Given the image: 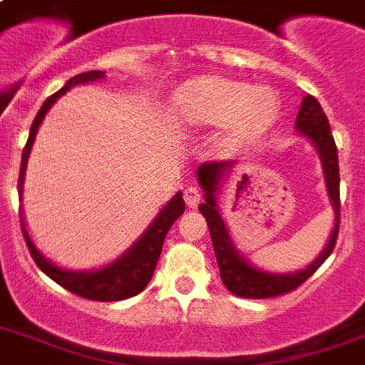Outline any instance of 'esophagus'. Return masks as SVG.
Masks as SVG:
<instances>
[{
  "label": "esophagus",
  "mask_w": 365,
  "mask_h": 365,
  "mask_svg": "<svg viewBox=\"0 0 365 365\" xmlns=\"http://www.w3.org/2000/svg\"><path fill=\"white\" fill-rule=\"evenodd\" d=\"M183 199H185V205L189 208H195L200 202V191L195 185H187V187L183 189Z\"/></svg>",
  "instance_id": "34e87169"
}]
</instances>
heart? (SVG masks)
Segmentation results:
<instances>
[{"label":"heart","mask_w":365,"mask_h":365,"mask_svg":"<svg viewBox=\"0 0 365 365\" xmlns=\"http://www.w3.org/2000/svg\"><path fill=\"white\" fill-rule=\"evenodd\" d=\"M172 119L183 128L225 126V148H246L271 130L280 115L278 94L269 87L217 76L189 79L172 96Z\"/></svg>","instance_id":"1"}]
</instances>
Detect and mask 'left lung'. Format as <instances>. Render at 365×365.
Wrapping results in <instances>:
<instances>
[{"mask_svg":"<svg viewBox=\"0 0 365 365\" xmlns=\"http://www.w3.org/2000/svg\"><path fill=\"white\" fill-rule=\"evenodd\" d=\"M297 134L307 138L318 151L320 163H322L324 183L328 191L329 205L334 208V227L328 237V242L322 252L314 259L299 271L294 272H272L255 267L250 259L240 254L235 246L229 229L222 217L220 210V195L222 185L227 180L235 166L239 163L235 160H223V163H205L197 168V180L205 191V202L199 206L200 214L206 217L208 229H210L212 244H214V254H216L217 267H220V277L225 288L233 295L248 297V299H265L274 295L288 294L292 289L305 282L324 261L328 259L331 250L337 240L339 231V160H337V148L331 136L328 117L324 113L322 106L314 96L307 94L301 102L299 113L295 119Z\"/></svg>","mask_w":365,"mask_h":365,"instance_id":"8db88e82","label":"left lung"}]
</instances>
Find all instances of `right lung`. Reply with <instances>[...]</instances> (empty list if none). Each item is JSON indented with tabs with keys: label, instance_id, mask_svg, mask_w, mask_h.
Returning a JSON list of instances; mask_svg holds the SVG:
<instances>
[{
	"label": "right lung",
	"instance_id": "1",
	"mask_svg": "<svg viewBox=\"0 0 365 365\" xmlns=\"http://www.w3.org/2000/svg\"><path fill=\"white\" fill-rule=\"evenodd\" d=\"M106 77V71L93 70L79 73V76L68 79L64 87L60 88L58 93H54L53 96H48L43 102L41 110L37 111L36 119L30 126V136L26 142V148L22 151V163H20V176H19V197L22 199V189H24V176L26 166H28V157H30L31 145L36 142V134L41 126L43 119L47 115V111L53 108V104L60 96H64L70 88L77 87V85H88V83L102 81ZM185 210V202L182 199V191H178L172 197L163 210L155 216V220L148 225V229L143 231L138 240L132 244L130 248H126L117 259L98 269H88V271H73V269H64L58 267L56 263L43 255V252L36 246V242L31 240L28 229H26V222L22 212H20V222H22V231H24V239L28 248H30L31 257L36 259L37 267L41 269L48 278H53L54 282L60 284L62 288L70 289L71 294H77L85 297V299L93 301H121L128 299L132 295H138L145 286L149 284L151 277H153L155 267L159 261L160 250H163V242L168 233V229L172 227V223L176 222L178 217L182 216Z\"/></svg>",
	"mask_w": 365,
	"mask_h": 365
}]
</instances>
